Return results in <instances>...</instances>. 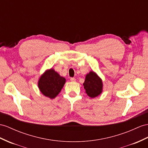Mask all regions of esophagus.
<instances>
[{"mask_svg": "<svg viewBox=\"0 0 148 148\" xmlns=\"http://www.w3.org/2000/svg\"><path fill=\"white\" fill-rule=\"evenodd\" d=\"M70 80H71V81H72V82H75V81H76V79H75L74 77H71V78L70 79Z\"/></svg>", "mask_w": 148, "mask_h": 148, "instance_id": "1", "label": "esophagus"}]
</instances>
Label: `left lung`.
I'll return each instance as SVG.
<instances>
[{
  "mask_svg": "<svg viewBox=\"0 0 148 148\" xmlns=\"http://www.w3.org/2000/svg\"><path fill=\"white\" fill-rule=\"evenodd\" d=\"M83 86L87 94L91 98L100 95L103 91V82L101 79L93 71H90L86 75Z\"/></svg>",
  "mask_w": 148,
  "mask_h": 148,
  "instance_id": "8db88e82",
  "label": "left lung"
}]
</instances>
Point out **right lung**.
<instances>
[{
    "label": "right lung",
    "mask_w": 148,
    "mask_h": 148,
    "mask_svg": "<svg viewBox=\"0 0 148 148\" xmlns=\"http://www.w3.org/2000/svg\"><path fill=\"white\" fill-rule=\"evenodd\" d=\"M65 82V78L51 69L41 75L38 82V87L43 95L54 99L60 92Z\"/></svg>",
    "instance_id": "obj_1"
}]
</instances>
